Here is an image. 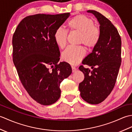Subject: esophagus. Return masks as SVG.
<instances>
[{"label": "esophagus", "instance_id": "obj_1", "mask_svg": "<svg viewBox=\"0 0 132 132\" xmlns=\"http://www.w3.org/2000/svg\"><path fill=\"white\" fill-rule=\"evenodd\" d=\"M71 68H72V72H74L76 71V70H77V68H75L74 66H71Z\"/></svg>", "mask_w": 132, "mask_h": 132}]
</instances>
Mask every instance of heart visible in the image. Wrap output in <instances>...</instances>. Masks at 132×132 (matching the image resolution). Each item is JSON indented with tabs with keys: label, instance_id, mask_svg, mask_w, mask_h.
Here are the masks:
<instances>
[{
	"label": "heart",
	"instance_id": "heart-1",
	"mask_svg": "<svg viewBox=\"0 0 132 132\" xmlns=\"http://www.w3.org/2000/svg\"><path fill=\"white\" fill-rule=\"evenodd\" d=\"M92 19L85 15H80L70 20L68 27L71 31L80 33L79 44H83L87 49H92L99 43L100 37V30L94 26ZM68 32L62 28H58L54 34L55 44L58 47L63 49L66 46ZM85 54V50L82 46L68 47L62 54L63 60L70 64L74 65L82 60Z\"/></svg>",
	"mask_w": 132,
	"mask_h": 132
}]
</instances>
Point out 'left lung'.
Returning a JSON list of instances; mask_svg holds the SVG:
<instances>
[{
    "label": "left lung",
    "instance_id": "8db88e82",
    "mask_svg": "<svg viewBox=\"0 0 132 132\" xmlns=\"http://www.w3.org/2000/svg\"><path fill=\"white\" fill-rule=\"evenodd\" d=\"M92 13L99 22L100 37L99 43L87 55L79 69L85 75L79 83V90L82 99L91 104L103 102L115 85L121 65V40L117 29L110 20L100 13L94 10L87 11Z\"/></svg>",
    "mask_w": 132,
    "mask_h": 132
}]
</instances>
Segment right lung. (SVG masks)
Returning <instances> with one entry per match:
<instances>
[{
  "mask_svg": "<svg viewBox=\"0 0 132 132\" xmlns=\"http://www.w3.org/2000/svg\"><path fill=\"white\" fill-rule=\"evenodd\" d=\"M70 15L27 16L13 35V62L20 79L30 96L41 105L57 102L61 96V82L72 72L68 63H59L60 52L54 39L55 31Z\"/></svg>",
  "mask_w": 132,
  "mask_h": 132,
  "instance_id": "1",
  "label": "right lung"
}]
</instances>
